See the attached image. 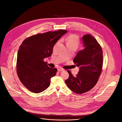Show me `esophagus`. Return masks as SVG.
Masks as SVG:
<instances>
[{"mask_svg":"<svg viewBox=\"0 0 122 122\" xmlns=\"http://www.w3.org/2000/svg\"><path fill=\"white\" fill-rule=\"evenodd\" d=\"M57 70H58V71H63L64 70L63 69L61 68H58Z\"/></svg>","mask_w":122,"mask_h":122,"instance_id":"esophagus-1","label":"esophagus"}]
</instances>
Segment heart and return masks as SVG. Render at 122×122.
I'll return each instance as SVG.
<instances>
[{"mask_svg": "<svg viewBox=\"0 0 122 122\" xmlns=\"http://www.w3.org/2000/svg\"><path fill=\"white\" fill-rule=\"evenodd\" d=\"M64 40L66 42L67 45H74L77 47L78 46L79 42L78 36L75 35H70L67 37L64 38Z\"/></svg>", "mask_w": 122, "mask_h": 122, "instance_id": "1", "label": "heart"}]
</instances>
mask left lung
<instances>
[{
    "label": "left lung",
    "instance_id": "1",
    "mask_svg": "<svg viewBox=\"0 0 122 122\" xmlns=\"http://www.w3.org/2000/svg\"><path fill=\"white\" fill-rule=\"evenodd\" d=\"M84 49L77 52L73 61L79 71L75 77L70 71L65 81L74 93L81 94L91 90L96 84L101 74L103 53L100 45L93 36L86 35L82 38Z\"/></svg>",
    "mask_w": 122,
    "mask_h": 122
}]
</instances>
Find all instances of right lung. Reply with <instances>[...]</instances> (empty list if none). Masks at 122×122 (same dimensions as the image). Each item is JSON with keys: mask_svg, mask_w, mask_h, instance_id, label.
<instances>
[{"mask_svg": "<svg viewBox=\"0 0 122 122\" xmlns=\"http://www.w3.org/2000/svg\"><path fill=\"white\" fill-rule=\"evenodd\" d=\"M67 30L60 29L26 39L17 54V72L21 83L31 92L40 93L48 87L57 69L51 68L44 59L51 56L54 45Z\"/></svg>", "mask_w": 122, "mask_h": 122, "instance_id": "obj_1", "label": "right lung"}]
</instances>
